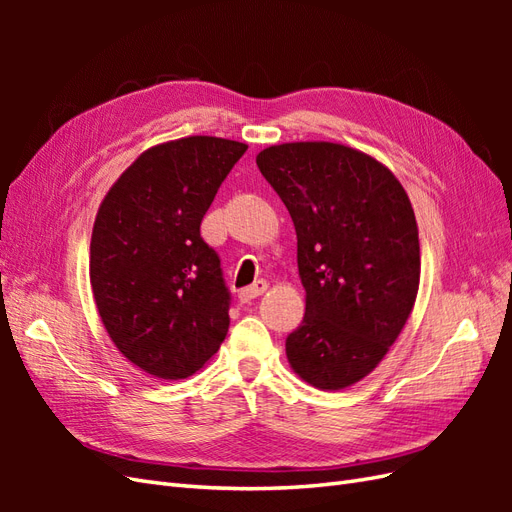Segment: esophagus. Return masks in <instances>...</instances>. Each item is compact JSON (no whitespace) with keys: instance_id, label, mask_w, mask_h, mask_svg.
<instances>
[{"instance_id":"34e87169","label":"esophagus","mask_w":512,"mask_h":512,"mask_svg":"<svg viewBox=\"0 0 512 512\" xmlns=\"http://www.w3.org/2000/svg\"><path fill=\"white\" fill-rule=\"evenodd\" d=\"M267 290V282L265 280H258V282H254L252 286H245V288H241V292H239V299L243 301V303H247V301H252V299H256V297H260L262 292Z\"/></svg>"}]
</instances>
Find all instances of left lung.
<instances>
[{"mask_svg": "<svg viewBox=\"0 0 512 512\" xmlns=\"http://www.w3.org/2000/svg\"><path fill=\"white\" fill-rule=\"evenodd\" d=\"M297 230L305 316L286 356L316 389L339 391L384 359L412 312L421 250L410 198L389 168L335 143L256 156Z\"/></svg>", "mask_w": 512, "mask_h": 512, "instance_id": "left-lung-1", "label": "left lung"}]
</instances>
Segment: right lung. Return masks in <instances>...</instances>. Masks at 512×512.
Returning a JSON list of instances; mask_svg holds the SVG:
<instances>
[{"instance_id":"1","label":"right lung","mask_w":512,"mask_h":512,"mask_svg":"<svg viewBox=\"0 0 512 512\" xmlns=\"http://www.w3.org/2000/svg\"><path fill=\"white\" fill-rule=\"evenodd\" d=\"M247 145L188 136L151 147L96 215L89 277L119 352L147 374L188 378L228 333L230 290L200 222Z\"/></svg>"}]
</instances>
